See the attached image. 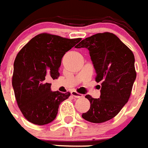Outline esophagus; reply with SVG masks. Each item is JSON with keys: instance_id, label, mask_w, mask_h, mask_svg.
Wrapping results in <instances>:
<instances>
[{"instance_id": "34e87169", "label": "esophagus", "mask_w": 148, "mask_h": 148, "mask_svg": "<svg viewBox=\"0 0 148 148\" xmlns=\"http://www.w3.org/2000/svg\"><path fill=\"white\" fill-rule=\"evenodd\" d=\"M71 95L73 96H74V97H76V98H82V97H83L82 94L78 93L76 91H72V92H71Z\"/></svg>"}]
</instances>
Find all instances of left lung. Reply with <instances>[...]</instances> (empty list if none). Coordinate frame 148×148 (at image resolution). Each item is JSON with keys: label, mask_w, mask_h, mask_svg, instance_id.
<instances>
[{"label": "left lung", "mask_w": 148, "mask_h": 148, "mask_svg": "<svg viewBox=\"0 0 148 148\" xmlns=\"http://www.w3.org/2000/svg\"><path fill=\"white\" fill-rule=\"evenodd\" d=\"M77 49L86 48L96 70V82H101L100 97L86 95L90 108L85 120L102 123L115 117L126 103L136 77L132 52L115 34H96L82 40Z\"/></svg>", "instance_id": "8db88e82"}]
</instances>
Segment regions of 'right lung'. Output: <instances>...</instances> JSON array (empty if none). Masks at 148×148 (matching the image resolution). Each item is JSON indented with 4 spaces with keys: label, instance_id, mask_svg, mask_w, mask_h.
I'll return each instance as SVG.
<instances>
[{
    "label": "right lung",
    "instance_id": "add662e5",
    "mask_svg": "<svg viewBox=\"0 0 148 148\" xmlns=\"http://www.w3.org/2000/svg\"><path fill=\"white\" fill-rule=\"evenodd\" d=\"M82 40L43 33L35 36L18 52L14 62L12 86L25 119L33 124L50 123L60 104L71 93L51 91L49 79H57L62 58Z\"/></svg>",
    "mask_w": 148,
    "mask_h": 148
}]
</instances>
